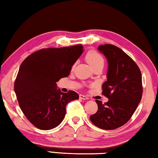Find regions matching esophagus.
Instances as JSON below:
<instances>
[{
  "mask_svg": "<svg viewBox=\"0 0 158 158\" xmlns=\"http://www.w3.org/2000/svg\"><path fill=\"white\" fill-rule=\"evenodd\" d=\"M79 98H80L82 99V100H87V99H89V98L87 97V95H81V94H80V95H79Z\"/></svg>",
  "mask_w": 158,
  "mask_h": 158,
  "instance_id": "esophagus-1",
  "label": "esophagus"
}]
</instances>
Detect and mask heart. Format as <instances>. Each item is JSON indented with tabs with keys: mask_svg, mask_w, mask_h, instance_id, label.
<instances>
[{
	"mask_svg": "<svg viewBox=\"0 0 158 158\" xmlns=\"http://www.w3.org/2000/svg\"><path fill=\"white\" fill-rule=\"evenodd\" d=\"M86 60L88 62V63L92 67L96 66L97 65L103 64L104 60L98 52L95 50H91L88 52V53L86 55Z\"/></svg>",
	"mask_w": 158,
	"mask_h": 158,
	"instance_id": "obj_1",
	"label": "heart"
}]
</instances>
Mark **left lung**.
Segmentation results:
<instances>
[{
    "mask_svg": "<svg viewBox=\"0 0 158 158\" xmlns=\"http://www.w3.org/2000/svg\"><path fill=\"white\" fill-rule=\"evenodd\" d=\"M98 49L107 58V81L102 85L106 103L95 100L97 112L89 117L95 126L114 130L131 118L142 97L141 73L134 60L121 49L112 44L100 45Z\"/></svg>",
    "mask_w": 158,
    "mask_h": 158,
    "instance_id": "1",
    "label": "left lung"
}]
</instances>
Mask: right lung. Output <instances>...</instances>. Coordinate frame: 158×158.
I'll use <instances>...</instances> for the list:
<instances>
[{"mask_svg": "<svg viewBox=\"0 0 158 158\" xmlns=\"http://www.w3.org/2000/svg\"><path fill=\"white\" fill-rule=\"evenodd\" d=\"M82 52L81 44L46 48L32 53L22 63L14 88L21 110L35 127H57L64 119L67 103L79 98L73 90L62 93L56 82L69 75Z\"/></svg>", "mask_w": 158, "mask_h": 158, "instance_id": "add662e5", "label": "right lung"}]
</instances>
